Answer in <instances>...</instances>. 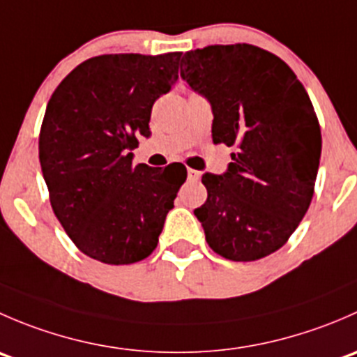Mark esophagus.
Returning <instances> with one entry per match:
<instances>
[{
  "label": "esophagus",
  "mask_w": 357,
  "mask_h": 357,
  "mask_svg": "<svg viewBox=\"0 0 357 357\" xmlns=\"http://www.w3.org/2000/svg\"><path fill=\"white\" fill-rule=\"evenodd\" d=\"M200 172L195 169H188V181H199Z\"/></svg>",
  "instance_id": "esophagus-1"
}]
</instances>
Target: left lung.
I'll list each match as a JSON object with an SVG mask.
<instances>
[{
    "instance_id": "8db88e82",
    "label": "left lung",
    "mask_w": 357,
    "mask_h": 357,
    "mask_svg": "<svg viewBox=\"0 0 357 357\" xmlns=\"http://www.w3.org/2000/svg\"><path fill=\"white\" fill-rule=\"evenodd\" d=\"M181 77L211 103L212 142L233 146L222 174L205 172L195 208L208 247L229 261H257L287 243L314 193L321 131L294 70L252 45L185 53Z\"/></svg>"
}]
</instances>
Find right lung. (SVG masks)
Here are the masks:
<instances>
[{
    "mask_svg": "<svg viewBox=\"0 0 357 357\" xmlns=\"http://www.w3.org/2000/svg\"><path fill=\"white\" fill-rule=\"evenodd\" d=\"M181 53L100 55L55 89L39 135V162L53 212L72 242L105 264H132L155 250L183 164H132L149 138L155 100L178 81Z\"/></svg>",
    "mask_w": 357,
    "mask_h": 357,
    "instance_id": "obj_1",
    "label": "right lung"
}]
</instances>
